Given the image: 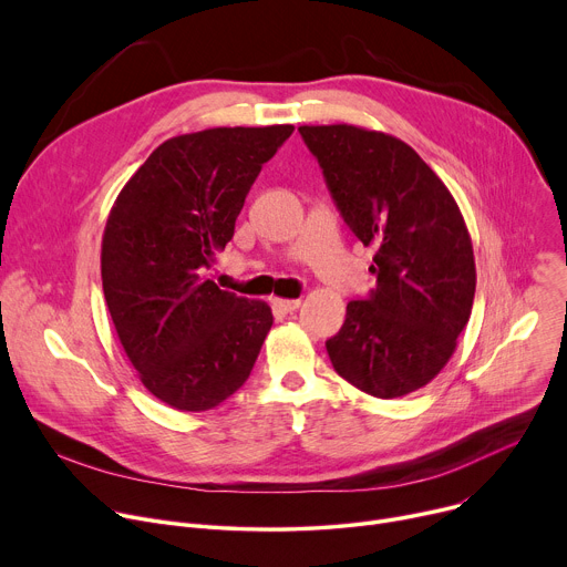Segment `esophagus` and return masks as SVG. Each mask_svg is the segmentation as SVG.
<instances>
[{
	"mask_svg": "<svg viewBox=\"0 0 567 567\" xmlns=\"http://www.w3.org/2000/svg\"><path fill=\"white\" fill-rule=\"evenodd\" d=\"M274 307L282 313H291L300 307V300L298 298H274Z\"/></svg>",
	"mask_w": 567,
	"mask_h": 567,
	"instance_id": "34e87169",
	"label": "esophagus"
}]
</instances>
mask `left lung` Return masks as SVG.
Listing matches in <instances>:
<instances>
[{
    "label": "left lung",
    "mask_w": 567,
    "mask_h": 567,
    "mask_svg": "<svg viewBox=\"0 0 567 567\" xmlns=\"http://www.w3.org/2000/svg\"><path fill=\"white\" fill-rule=\"evenodd\" d=\"M346 224L374 249L377 289L348 305L326 348L354 388L394 399L433 381L455 352L475 296L464 217L401 138L357 125L298 127Z\"/></svg>",
    "instance_id": "left-lung-1"
}]
</instances>
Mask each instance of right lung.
<instances>
[{
	"label": "right lung",
	"mask_w": 567,
	"mask_h": 567,
	"mask_svg": "<svg viewBox=\"0 0 567 567\" xmlns=\"http://www.w3.org/2000/svg\"><path fill=\"white\" fill-rule=\"evenodd\" d=\"M291 132L267 125L173 136L110 210L101 249L107 309L141 383L175 411H210L245 385L274 326L265 300L224 291L204 271Z\"/></svg>",
	"instance_id": "obj_1"
}]
</instances>
